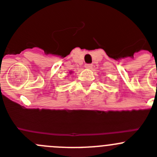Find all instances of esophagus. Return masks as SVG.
I'll return each instance as SVG.
<instances>
[{
  "label": "esophagus",
  "mask_w": 157,
  "mask_h": 157,
  "mask_svg": "<svg viewBox=\"0 0 157 157\" xmlns=\"http://www.w3.org/2000/svg\"><path fill=\"white\" fill-rule=\"evenodd\" d=\"M85 67L87 69H91L92 67H93V65H92V64H86V65H85Z\"/></svg>",
  "instance_id": "esophagus-1"
}]
</instances>
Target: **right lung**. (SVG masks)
<instances>
[{
	"label": "right lung",
	"mask_w": 157,
	"mask_h": 157,
	"mask_svg": "<svg viewBox=\"0 0 157 157\" xmlns=\"http://www.w3.org/2000/svg\"><path fill=\"white\" fill-rule=\"evenodd\" d=\"M71 73L72 72H71V71H70V72H69V74H71Z\"/></svg>",
	"instance_id": "right-lung-1"
}]
</instances>
